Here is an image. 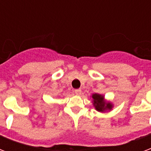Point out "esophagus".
Listing matches in <instances>:
<instances>
[{"label": "esophagus", "instance_id": "obj_1", "mask_svg": "<svg viewBox=\"0 0 151 151\" xmlns=\"http://www.w3.org/2000/svg\"><path fill=\"white\" fill-rule=\"evenodd\" d=\"M74 92H75V94L80 95L81 93V89H80V88L79 89H75L74 90Z\"/></svg>", "mask_w": 151, "mask_h": 151}]
</instances>
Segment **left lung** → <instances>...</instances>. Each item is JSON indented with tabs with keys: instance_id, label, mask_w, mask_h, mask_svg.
Segmentation results:
<instances>
[{
	"instance_id": "left-lung-1",
	"label": "left lung",
	"mask_w": 151,
	"mask_h": 151,
	"mask_svg": "<svg viewBox=\"0 0 151 151\" xmlns=\"http://www.w3.org/2000/svg\"><path fill=\"white\" fill-rule=\"evenodd\" d=\"M93 99V105L97 111L99 112H106L107 110H112L113 104L110 102H107L104 99L103 95L95 93L92 96Z\"/></svg>"
}]
</instances>
